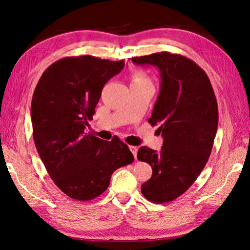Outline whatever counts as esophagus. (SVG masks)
Here are the masks:
<instances>
[{"mask_svg":"<svg viewBox=\"0 0 250 250\" xmlns=\"http://www.w3.org/2000/svg\"><path fill=\"white\" fill-rule=\"evenodd\" d=\"M130 150H131L132 153H133L134 158H136V155H137V147H135V146H130Z\"/></svg>","mask_w":250,"mask_h":250,"instance_id":"esophagus-1","label":"esophagus"}]
</instances>
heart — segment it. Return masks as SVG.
I'll return each mask as SVG.
<instances>
[{"mask_svg":"<svg viewBox=\"0 0 250 250\" xmlns=\"http://www.w3.org/2000/svg\"><path fill=\"white\" fill-rule=\"evenodd\" d=\"M148 81V78L146 77V75L143 72L137 71L135 72L133 75H132V83H135V82H145Z\"/></svg>","mask_w":250,"mask_h":250,"instance_id":"1","label":"heart"}]
</instances>
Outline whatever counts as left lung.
Instances as JSON below:
<instances>
[{
  "mask_svg": "<svg viewBox=\"0 0 250 250\" xmlns=\"http://www.w3.org/2000/svg\"><path fill=\"white\" fill-rule=\"evenodd\" d=\"M137 65L160 72V92L151 125H159L160 151L140 147L137 159L150 164L152 175L142 185L152 203L171 202L187 191L208 160L218 126V105L208 76L192 60L171 52L132 58Z\"/></svg>",
  "mask_w": 250,
  "mask_h": 250,
  "instance_id": "obj_1",
  "label": "left lung"
}]
</instances>
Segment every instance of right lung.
Returning <instances> with one entry per match:
<instances>
[{
	"label": "right lung",
	"instance_id": "obj_1",
	"mask_svg": "<svg viewBox=\"0 0 250 250\" xmlns=\"http://www.w3.org/2000/svg\"><path fill=\"white\" fill-rule=\"evenodd\" d=\"M124 66V60L66 57L47 67L36 84L31 103L36 149L57 187L74 200L95 199L117 168L134 161L117 136L107 142L84 133L104 84Z\"/></svg>",
	"mask_w": 250,
	"mask_h": 250
}]
</instances>
